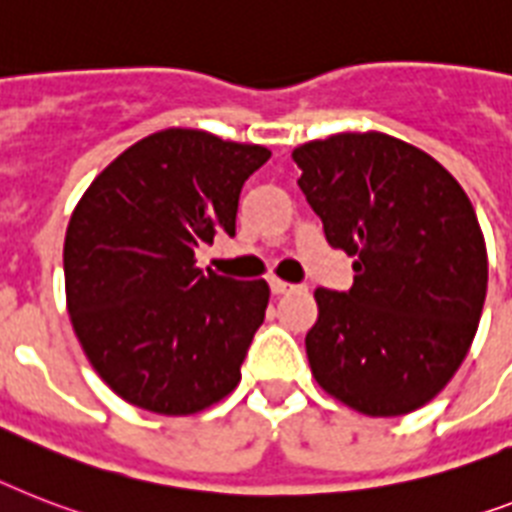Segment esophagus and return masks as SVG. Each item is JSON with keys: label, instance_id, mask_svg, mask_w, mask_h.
Wrapping results in <instances>:
<instances>
[{"label": "esophagus", "instance_id": "obj_1", "mask_svg": "<svg viewBox=\"0 0 512 512\" xmlns=\"http://www.w3.org/2000/svg\"><path fill=\"white\" fill-rule=\"evenodd\" d=\"M270 292L276 294V297H281V294H292V292H299V286L294 284H286V281H278V278H270Z\"/></svg>", "mask_w": 512, "mask_h": 512}]
</instances>
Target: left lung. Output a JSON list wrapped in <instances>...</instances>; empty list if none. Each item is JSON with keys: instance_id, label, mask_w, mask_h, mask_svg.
<instances>
[{"instance_id": "obj_1", "label": "left lung", "mask_w": 512, "mask_h": 512, "mask_svg": "<svg viewBox=\"0 0 512 512\" xmlns=\"http://www.w3.org/2000/svg\"><path fill=\"white\" fill-rule=\"evenodd\" d=\"M292 160L326 242L355 257L347 292H315V381L357 413H413L479 328L489 270L471 199L434 157L373 131L310 141Z\"/></svg>"}]
</instances>
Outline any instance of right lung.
<instances>
[{"instance_id":"add662e5","label":"right lung","mask_w":512,"mask_h":512,"mask_svg":"<svg viewBox=\"0 0 512 512\" xmlns=\"http://www.w3.org/2000/svg\"><path fill=\"white\" fill-rule=\"evenodd\" d=\"M270 152L168 128L99 173L65 234V294L78 342L112 392L189 415L234 392L270 289L194 265L236 234L242 186Z\"/></svg>"}]
</instances>
